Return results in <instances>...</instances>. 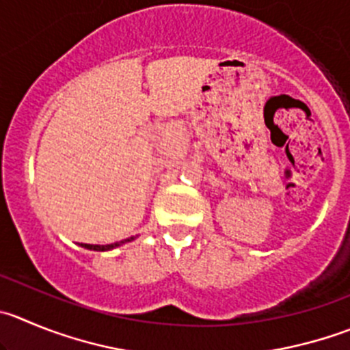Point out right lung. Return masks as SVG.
Listing matches in <instances>:
<instances>
[{
    "label": "right lung",
    "instance_id": "1",
    "mask_svg": "<svg viewBox=\"0 0 350 350\" xmlns=\"http://www.w3.org/2000/svg\"><path fill=\"white\" fill-rule=\"evenodd\" d=\"M134 241V237L131 239H125V241H120V242H115V244H106V245H96V244H81L82 247L85 249H91V251H109V249H115L118 247V245L125 244V242H131Z\"/></svg>",
    "mask_w": 350,
    "mask_h": 350
}]
</instances>
